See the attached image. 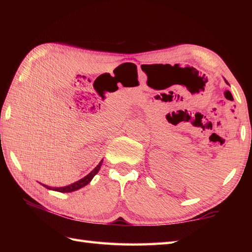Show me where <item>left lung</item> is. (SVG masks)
I'll list each match as a JSON object with an SVG mask.
<instances>
[{
  "instance_id": "1",
  "label": "left lung",
  "mask_w": 252,
  "mask_h": 252,
  "mask_svg": "<svg viewBox=\"0 0 252 252\" xmlns=\"http://www.w3.org/2000/svg\"><path fill=\"white\" fill-rule=\"evenodd\" d=\"M225 82H226V83H227V81H226V80H225ZM227 84H228V83H227Z\"/></svg>"
}]
</instances>
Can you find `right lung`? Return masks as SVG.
Returning <instances> with one entry per match:
<instances>
[{
	"mask_svg": "<svg viewBox=\"0 0 252 252\" xmlns=\"http://www.w3.org/2000/svg\"><path fill=\"white\" fill-rule=\"evenodd\" d=\"M101 163H103V160H101V161L97 165H96L95 169H93L92 171H91V172L88 175H85L83 179L79 180L77 182H74V183L68 185V186H63V187H50V186L44 185V184H42V185H43L44 187H46L47 189H53V190L61 191V192H70V191H74V190H77V189H82L83 186L88 185L90 182L92 181V179L94 178V176L97 174V172H98L99 169H100Z\"/></svg>",
	"mask_w": 252,
	"mask_h": 252,
	"instance_id": "add662e5",
	"label": "right lung"
}]
</instances>
